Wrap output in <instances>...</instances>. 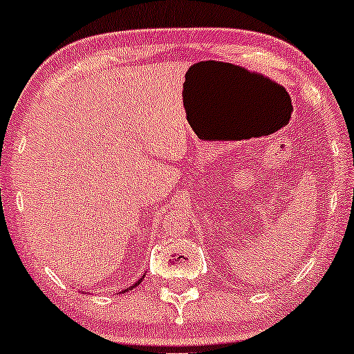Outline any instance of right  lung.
I'll use <instances>...</instances> for the list:
<instances>
[{"instance_id":"right-lung-1","label":"right lung","mask_w":354,"mask_h":354,"mask_svg":"<svg viewBox=\"0 0 354 354\" xmlns=\"http://www.w3.org/2000/svg\"><path fill=\"white\" fill-rule=\"evenodd\" d=\"M141 279H143V278H141ZM141 279H138V281H136L135 284H133V286H131V288H136V286H138V284H140V283H141ZM125 291H130V289H125ZM125 291H123V292H125Z\"/></svg>"}]
</instances>
